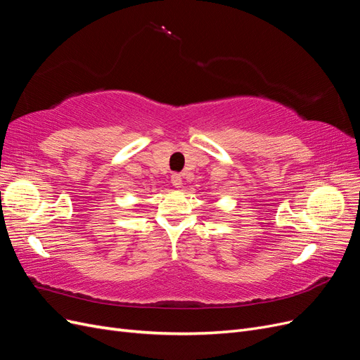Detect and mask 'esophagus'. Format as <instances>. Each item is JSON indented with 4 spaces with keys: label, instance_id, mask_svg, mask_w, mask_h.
Here are the masks:
<instances>
[{
    "label": "esophagus",
    "instance_id": "1",
    "mask_svg": "<svg viewBox=\"0 0 360 360\" xmlns=\"http://www.w3.org/2000/svg\"><path fill=\"white\" fill-rule=\"evenodd\" d=\"M171 183H172V186H176V188H181V184H183V180H181V174H179V172H174L172 176H171Z\"/></svg>",
    "mask_w": 360,
    "mask_h": 360
}]
</instances>
